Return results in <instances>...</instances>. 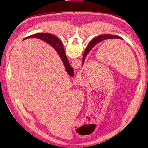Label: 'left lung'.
<instances>
[{
	"mask_svg": "<svg viewBox=\"0 0 148 148\" xmlns=\"http://www.w3.org/2000/svg\"><path fill=\"white\" fill-rule=\"evenodd\" d=\"M109 39H122V38L118 36L112 35V34H103V35L99 36H97L95 38H94L90 42V43H89V44L88 46V47L86 49V50H85V51L84 52L83 57V64L84 63L85 59H86V57L88 55L89 52L91 51V49L94 46H95L96 44H97L98 42H100L102 41H104V40Z\"/></svg>",
	"mask_w": 148,
	"mask_h": 148,
	"instance_id": "left-lung-1",
	"label": "left lung"
}]
</instances>
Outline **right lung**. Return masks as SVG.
I'll return each mask as SVG.
<instances>
[{"label":"right lung","mask_w":148,"mask_h":148,"mask_svg":"<svg viewBox=\"0 0 148 148\" xmlns=\"http://www.w3.org/2000/svg\"><path fill=\"white\" fill-rule=\"evenodd\" d=\"M28 38L41 39V40H42V41H45L50 44V45H51L56 49L57 53H59V55L60 57L62 62H63L67 73H68L69 75H70L73 72V69L71 68V66L69 64L68 59H67L65 54L64 46L62 45V44L59 40V39H58L56 36H53V34H49V33H37L35 34L31 35L25 38L24 39H28Z\"/></svg>","instance_id":"obj_1"}]
</instances>
